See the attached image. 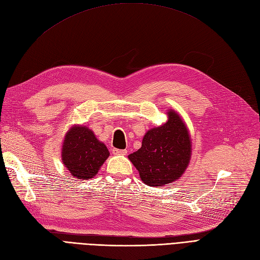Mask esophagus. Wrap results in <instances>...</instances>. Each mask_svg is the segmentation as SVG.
<instances>
[{"label":"esophagus","instance_id":"esophagus-1","mask_svg":"<svg viewBox=\"0 0 260 260\" xmlns=\"http://www.w3.org/2000/svg\"><path fill=\"white\" fill-rule=\"evenodd\" d=\"M112 152H113V154H114V155H122V156H124V155H127V151H125V149H119V148H113V149H112Z\"/></svg>","mask_w":260,"mask_h":260}]
</instances>
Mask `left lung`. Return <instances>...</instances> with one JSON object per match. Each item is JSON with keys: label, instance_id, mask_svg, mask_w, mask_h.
<instances>
[{"label": "left lung", "instance_id": "8db88e82", "mask_svg": "<svg viewBox=\"0 0 260 260\" xmlns=\"http://www.w3.org/2000/svg\"><path fill=\"white\" fill-rule=\"evenodd\" d=\"M167 116L168 120L149 129L141 148L128 156L142 182L149 186L174 182L191 160L192 142L186 124L174 109H168Z\"/></svg>", "mask_w": 260, "mask_h": 260}]
</instances>
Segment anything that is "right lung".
<instances>
[{
    "instance_id": "1",
    "label": "right lung",
    "mask_w": 260,
    "mask_h": 260,
    "mask_svg": "<svg viewBox=\"0 0 260 260\" xmlns=\"http://www.w3.org/2000/svg\"><path fill=\"white\" fill-rule=\"evenodd\" d=\"M108 156L106 145L85 125L74 124L65 135L61 160L76 179L88 180L96 176Z\"/></svg>"
}]
</instances>
